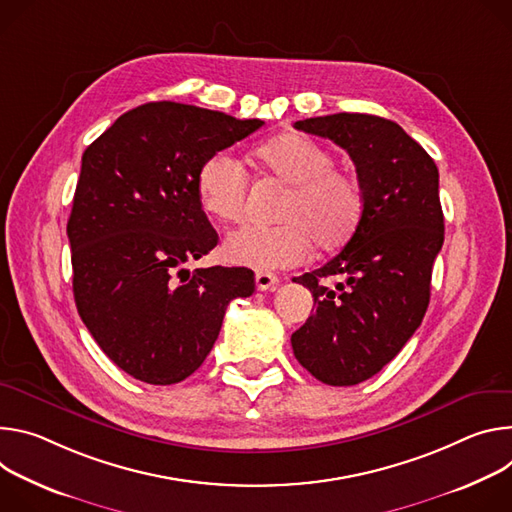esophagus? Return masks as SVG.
I'll return each mask as SVG.
<instances>
[{
  "label": "esophagus",
  "mask_w": 512,
  "mask_h": 512,
  "mask_svg": "<svg viewBox=\"0 0 512 512\" xmlns=\"http://www.w3.org/2000/svg\"><path fill=\"white\" fill-rule=\"evenodd\" d=\"M278 276L272 272H256V289L258 291H274L278 287Z\"/></svg>",
  "instance_id": "1"
}]
</instances>
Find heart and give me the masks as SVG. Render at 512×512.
Masks as SVG:
<instances>
[{
	"label": "heart",
	"mask_w": 512,
	"mask_h": 512,
	"mask_svg": "<svg viewBox=\"0 0 512 512\" xmlns=\"http://www.w3.org/2000/svg\"><path fill=\"white\" fill-rule=\"evenodd\" d=\"M262 173L287 185L280 225H250L223 244V256L236 266L258 272L291 268L305 262L313 242L321 250L344 246L358 230L366 199L362 183L348 170L333 166V154L303 134H280L254 150ZM248 173L230 152L203 160L195 191L201 209L221 221L238 223L246 213Z\"/></svg>",
	"instance_id": "b5f03b06"
}]
</instances>
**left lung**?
Wrapping results in <instances>:
<instances>
[{
  "mask_svg": "<svg viewBox=\"0 0 512 512\" xmlns=\"http://www.w3.org/2000/svg\"><path fill=\"white\" fill-rule=\"evenodd\" d=\"M295 128L342 146L364 189V215L344 250L293 278L315 303L291 335L295 358L329 386H352L380 372L425 317L443 246L439 170L399 124L368 113H333ZM329 275L340 278L335 288L322 285Z\"/></svg>",
  "mask_w": 512,
  "mask_h": 512,
  "instance_id": "8db88e82",
  "label": "left lung"
}]
</instances>
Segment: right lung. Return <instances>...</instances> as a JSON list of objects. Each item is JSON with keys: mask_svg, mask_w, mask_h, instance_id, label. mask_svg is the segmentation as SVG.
I'll return each mask as SVG.
<instances>
[{"mask_svg": "<svg viewBox=\"0 0 512 512\" xmlns=\"http://www.w3.org/2000/svg\"><path fill=\"white\" fill-rule=\"evenodd\" d=\"M262 120L175 101L138 105L81 160L67 223L77 311L105 356L148 384L191 376L227 305L254 293L248 268H197L217 234L197 201L199 166Z\"/></svg>", "mask_w": 512, "mask_h": 512, "instance_id": "add662e5", "label": "right lung"}]
</instances>
